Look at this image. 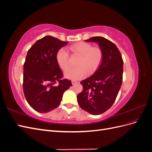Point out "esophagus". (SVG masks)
<instances>
[{"label":"esophagus","mask_w":152,"mask_h":152,"mask_svg":"<svg viewBox=\"0 0 152 152\" xmlns=\"http://www.w3.org/2000/svg\"><path fill=\"white\" fill-rule=\"evenodd\" d=\"M77 81H75V80H72V84L73 85V84H76L77 83Z\"/></svg>","instance_id":"esophagus-1"}]
</instances>
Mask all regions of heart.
Listing matches in <instances>:
<instances>
[{
  "mask_svg": "<svg viewBox=\"0 0 152 152\" xmlns=\"http://www.w3.org/2000/svg\"><path fill=\"white\" fill-rule=\"evenodd\" d=\"M73 53L80 55V58L77 62L78 67L70 68L65 73L66 79L77 80L83 79L87 74L94 72L102 59V51L98 48H93L87 42H80L72 45L69 48ZM56 59L58 65L62 70H66L68 67V54L66 50L61 48L58 50Z\"/></svg>",
  "mask_w": 152,
  "mask_h": 152,
  "instance_id": "heart-1",
  "label": "heart"
}]
</instances>
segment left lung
Segmentation results:
<instances>
[{"instance_id": "left-lung-1", "label": "left lung", "mask_w": 152, "mask_h": 152, "mask_svg": "<svg viewBox=\"0 0 152 152\" xmlns=\"http://www.w3.org/2000/svg\"><path fill=\"white\" fill-rule=\"evenodd\" d=\"M98 44L102 51V61L93 75L80 82L83 90L77 95L82 109L94 115L111 108L122 83L124 62L117 47L103 37L85 40Z\"/></svg>"}]
</instances>
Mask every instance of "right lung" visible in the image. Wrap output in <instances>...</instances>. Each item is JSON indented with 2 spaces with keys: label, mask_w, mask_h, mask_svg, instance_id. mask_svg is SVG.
Listing matches in <instances>:
<instances>
[{
  "label": "right lung",
  "mask_w": 152,
  "mask_h": 152,
  "mask_svg": "<svg viewBox=\"0 0 152 152\" xmlns=\"http://www.w3.org/2000/svg\"><path fill=\"white\" fill-rule=\"evenodd\" d=\"M68 42L45 36L27 53L23 65V91L27 102L39 113L56 108L63 93L72 86L70 80H61L63 73L56 59L58 50Z\"/></svg>",
  "instance_id": "right-lung-1"
}]
</instances>
